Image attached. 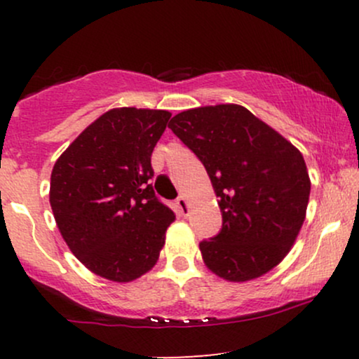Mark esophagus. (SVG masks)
<instances>
[{"label":"esophagus","mask_w":359,"mask_h":359,"mask_svg":"<svg viewBox=\"0 0 359 359\" xmlns=\"http://www.w3.org/2000/svg\"><path fill=\"white\" fill-rule=\"evenodd\" d=\"M175 204H177V208H179V211H180V214H182V216H189V212H191V208H189V201L185 199L184 196H180L179 199L175 201Z\"/></svg>","instance_id":"34e87169"}]
</instances>
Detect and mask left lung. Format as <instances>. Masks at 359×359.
<instances>
[{"instance_id":"obj_1","label":"left lung","mask_w":359,"mask_h":359,"mask_svg":"<svg viewBox=\"0 0 359 359\" xmlns=\"http://www.w3.org/2000/svg\"><path fill=\"white\" fill-rule=\"evenodd\" d=\"M168 128L203 162L219 197L221 233L199 243L205 266L228 282L269 273L306 219L311 179L299 148L240 104L182 111Z\"/></svg>"}]
</instances>
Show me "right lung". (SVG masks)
<instances>
[{
	"instance_id": "add662e5",
	"label": "right lung",
	"mask_w": 359,
	"mask_h": 359,
	"mask_svg": "<svg viewBox=\"0 0 359 359\" xmlns=\"http://www.w3.org/2000/svg\"><path fill=\"white\" fill-rule=\"evenodd\" d=\"M172 113L113 108L57 158L50 205L77 259L100 277L128 283L158 262L175 214L156 199L151 151Z\"/></svg>"
}]
</instances>
